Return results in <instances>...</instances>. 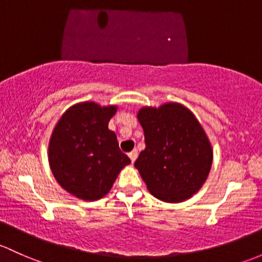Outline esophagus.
Segmentation results:
<instances>
[{
    "label": "esophagus",
    "mask_w": 262,
    "mask_h": 262,
    "mask_svg": "<svg viewBox=\"0 0 262 262\" xmlns=\"http://www.w3.org/2000/svg\"><path fill=\"white\" fill-rule=\"evenodd\" d=\"M128 156H129V158H130V161L134 163V162H136V159H137V157H138V150L133 149L130 153L128 154Z\"/></svg>",
    "instance_id": "esophagus-1"
}]
</instances>
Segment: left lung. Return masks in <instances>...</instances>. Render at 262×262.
Here are the masks:
<instances>
[{
  "instance_id": "obj_1",
  "label": "left lung",
  "mask_w": 262,
  "mask_h": 262,
  "mask_svg": "<svg viewBox=\"0 0 262 262\" xmlns=\"http://www.w3.org/2000/svg\"><path fill=\"white\" fill-rule=\"evenodd\" d=\"M137 117L145 148L134 166L154 197L168 203L188 200L203 186L213 150L201 123L183 104L143 106Z\"/></svg>"
}]
</instances>
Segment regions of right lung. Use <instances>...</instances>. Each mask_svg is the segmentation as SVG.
Returning <instances> with one entry per match:
<instances>
[{"label": "right lung", "mask_w": 262, "mask_h": 262, "mask_svg": "<svg viewBox=\"0 0 262 262\" xmlns=\"http://www.w3.org/2000/svg\"><path fill=\"white\" fill-rule=\"evenodd\" d=\"M118 105L95 101L74 104L60 117L49 140V164L57 183L82 201L109 193L118 174L130 159L119 149L108 128Z\"/></svg>", "instance_id": "1"}]
</instances>
